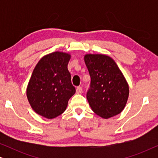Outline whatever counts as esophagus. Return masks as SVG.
Here are the masks:
<instances>
[{"mask_svg":"<svg viewBox=\"0 0 158 158\" xmlns=\"http://www.w3.org/2000/svg\"><path fill=\"white\" fill-rule=\"evenodd\" d=\"M83 92V88L81 86H78V87L76 88V93L77 94H81V93Z\"/></svg>","mask_w":158,"mask_h":158,"instance_id":"obj_1","label":"esophagus"}]
</instances>
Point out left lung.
I'll use <instances>...</instances> for the list:
<instances>
[{"label": "left lung", "mask_w": 158, "mask_h": 158, "mask_svg": "<svg viewBox=\"0 0 158 158\" xmlns=\"http://www.w3.org/2000/svg\"><path fill=\"white\" fill-rule=\"evenodd\" d=\"M90 76L86 98L93 111L108 118L120 114L129 97V85L114 60L103 55H86Z\"/></svg>", "instance_id": "left-lung-1"}]
</instances>
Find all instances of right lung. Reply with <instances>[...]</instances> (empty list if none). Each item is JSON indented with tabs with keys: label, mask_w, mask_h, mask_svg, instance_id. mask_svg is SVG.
Instances as JSON below:
<instances>
[{
	"label": "right lung",
	"mask_w": 158,
	"mask_h": 158,
	"mask_svg": "<svg viewBox=\"0 0 158 158\" xmlns=\"http://www.w3.org/2000/svg\"><path fill=\"white\" fill-rule=\"evenodd\" d=\"M69 54L55 52L45 55L36 64L28 84V101L36 113L53 118L65 111L75 93L68 70Z\"/></svg>",
	"instance_id": "right-lung-1"
}]
</instances>
